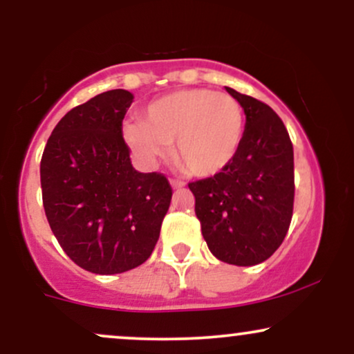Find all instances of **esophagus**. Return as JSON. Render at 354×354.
<instances>
[{
  "label": "esophagus",
  "instance_id": "34e87169",
  "mask_svg": "<svg viewBox=\"0 0 354 354\" xmlns=\"http://www.w3.org/2000/svg\"><path fill=\"white\" fill-rule=\"evenodd\" d=\"M169 183H171V186H173L174 189H180V188H183V186H185V181L176 180V178H171V180H169Z\"/></svg>",
  "mask_w": 354,
  "mask_h": 354
}]
</instances>
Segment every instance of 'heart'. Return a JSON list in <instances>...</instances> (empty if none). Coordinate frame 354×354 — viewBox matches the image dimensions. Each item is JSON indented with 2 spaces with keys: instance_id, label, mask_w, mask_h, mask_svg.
<instances>
[{
  "instance_id": "obj_1",
  "label": "heart",
  "mask_w": 354,
  "mask_h": 354,
  "mask_svg": "<svg viewBox=\"0 0 354 354\" xmlns=\"http://www.w3.org/2000/svg\"><path fill=\"white\" fill-rule=\"evenodd\" d=\"M245 135V111L230 93L189 88L156 98L128 121L123 136L133 154L154 165L169 153L194 176H214L234 160Z\"/></svg>"
}]
</instances>
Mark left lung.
Segmentation results:
<instances>
[{
  "mask_svg": "<svg viewBox=\"0 0 354 354\" xmlns=\"http://www.w3.org/2000/svg\"><path fill=\"white\" fill-rule=\"evenodd\" d=\"M246 115L245 135L223 171L189 183L203 238L219 261L263 263L281 246L295 201L293 143L281 118L263 101L226 88Z\"/></svg>",
  "mask_w": 354,
  "mask_h": 354,
  "instance_id": "obj_1",
  "label": "left lung"
}]
</instances>
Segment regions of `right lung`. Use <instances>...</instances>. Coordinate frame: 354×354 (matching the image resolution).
<instances>
[{
	"instance_id": "obj_1",
	"label": "right lung",
	"mask_w": 354,
	"mask_h": 354,
	"mask_svg": "<svg viewBox=\"0 0 354 354\" xmlns=\"http://www.w3.org/2000/svg\"><path fill=\"white\" fill-rule=\"evenodd\" d=\"M126 89L101 93L59 120L44 146L43 206L53 234L76 265L116 274L143 265L160 238L173 189L165 174L129 160Z\"/></svg>"
}]
</instances>
